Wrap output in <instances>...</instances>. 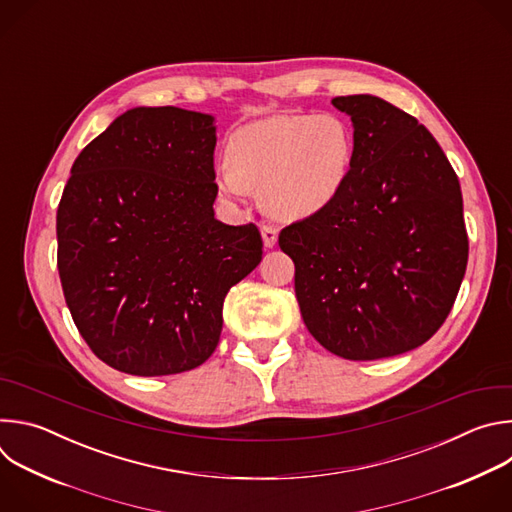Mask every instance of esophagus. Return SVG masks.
<instances>
[{
    "mask_svg": "<svg viewBox=\"0 0 512 512\" xmlns=\"http://www.w3.org/2000/svg\"><path fill=\"white\" fill-rule=\"evenodd\" d=\"M261 237H263V245H265L267 249H271V247H275V243H277V229H273V227H261Z\"/></svg>",
    "mask_w": 512,
    "mask_h": 512,
    "instance_id": "esophagus-1",
    "label": "esophagus"
}]
</instances>
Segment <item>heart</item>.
Returning <instances> with one entry per match:
<instances>
[{
	"instance_id": "heart-1",
	"label": "heart",
	"mask_w": 512,
	"mask_h": 512,
	"mask_svg": "<svg viewBox=\"0 0 512 512\" xmlns=\"http://www.w3.org/2000/svg\"><path fill=\"white\" fill-rule=\"evenodd\" d=\"M352 156V129L336 113L269 115L231 133L216 186L231 198L259 190L271 216L302 221L340 194Z\"/></svg>"
}]
</instances>
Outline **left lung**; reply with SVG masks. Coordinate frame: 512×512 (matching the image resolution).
Wrapping results in <instances>:
<instances>
[{"mask_svg":"<svg viewBox=\"0 0 512 512\" xmlns=\"http://www.w3.org/2000/svg\"><path fill=\"white\" fill-rule=\"evenodd\" d=\"M332 105L352 121L350 174L324 210L281 231L279 247L326 350L397 356L427 342L456 302L468 263L460 182L415 117L375 95Z\"/></svg>","mask_w":512,"mask_h":512,"instance_id":"1","label":"left lung"}]
</instances>
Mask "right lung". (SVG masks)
Returning a JSON list of instances; mask_svg holds the SVG:
<instances>
[{
	"label": "right lung",
	"instance_id": "add662e5",
	"mask_svg": "<svg viewBox=\"0 0 512 512\" xmlns=\"http://www.w3.org/2000/svg\"><path fill=\"white\" fill-rule=\"evenodd\" d=\"M214 117L133 107L72 164L56 212L58 273L81 336L135 377L214 352L229 289L261 261L255 225L214 218Z\"/></svg>",
	"mask_w": 512,
	"mask_h": 512
}]
</instances>
